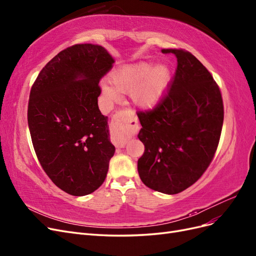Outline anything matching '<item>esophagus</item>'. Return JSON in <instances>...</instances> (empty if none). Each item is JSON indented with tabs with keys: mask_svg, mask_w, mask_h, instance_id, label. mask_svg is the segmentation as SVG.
<instances>
[{
	"mask_svg": "<svg viewBox=\"0 0 256 256\" xmlns=\"http://www.w3.org/2000/svg\"><path fill=\"white\" fill-rule=\"evenodd\" d=\"M132 120L131 115L127 111H120L112 118V142L116 147H124L128 142L127 126Z\"/></svg>",
	"mask_w": 256,
	"mask_h": 256,
	"instance_id": "esophagus-1",
	"label": "esophagus"
}]
</instances>
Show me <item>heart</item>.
<instances>
[{"label": "heart", "instance_id": "heart-1", "mask_svg": "<svg viewBox=\"0 0 256 256\" xmlns=\"http://www.w3.org/2000/svg\"><path fill=\"white\" fill-rule=\"evenodd\" d=\"M171 79V70L166 65L154 66L152 62L140 60L114 70L110 76L113 86L102 84V92L109 102L118 99V92H130L131 102L136 108L150 110L160 102Z\"/></svg>", "mask_w": 256, "mask_h": 256}]
</instances>
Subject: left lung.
Returning a JSON list of instances; mask_svg holds the SVG:
<instances>
[{"label": "left lung", "instance_id": "obj_1", "mask_svg": "<svg viewBox=\"0 0 256 256\" xmlns=\"http://www.w3.org/2000/svg\"><path fill=\"white\" fill-rule=\"evenodd\" d=\"M173 53L177 69L168 94L152 111L138 112L144 144L138 172L147 187L176 194L203 175L214 156L223 125V102L218 85L190 52Z\"/></svg>", "mask_w": 256, "mask_h": 256}]
</instances>
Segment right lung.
Listing matches in <instances>:
<instances>
[{
  "instance_id": "1",
  "label": "right lung",
  "mask_w": 256,
  "mask_h": 256,
  "mask_svg": "<svg viewBox=\"0 0 256 256\" xmlns=\"http://www.w3.org/2000/svg\"><path fill=\"white\" fill-rule=\"evenodd\" d=\"M114 62L102 46L74 44L54 56L30 88L28 122L36 156L68 194L97 190L115 152L108 116L98 108L99 81Z\"/></svg>"
}]
</instances>
